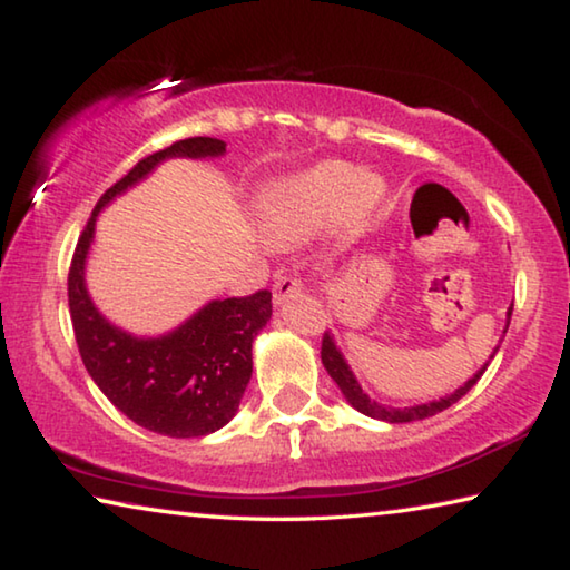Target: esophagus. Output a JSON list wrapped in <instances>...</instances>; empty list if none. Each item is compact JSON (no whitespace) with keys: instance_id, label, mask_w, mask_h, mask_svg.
Returning <instances> with one entry per match:
<instances>
[{"instance_id":"esophagus-1","label":"esophagus","mask_w":570,"mask_h":570,"mask_svg":"<svg viewBox=\"0 0 570 570\" xmlns=\"http://www.w3.org/2000/svg\"><path fill=\"white\" fill-rule=\"evenodd\" d=\"M296 292H302V282H298L296 276H276V282H274V288H272V294H274V304L278 306V304H284L288 296L292 294H296Z\"/></svg>"}]
</instances>
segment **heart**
Segmentation results:
<instances>
[{
  "label": "heart",
  "mask_w": 570,
  "mask_h": 570,
  "mask_svg": "<svg viewBox=\"0 0 570 570\" xmlns=\"http://www.w3.org/2000/svg\"><path fill=\"white\" fill-rule=\"evenodd\" d=\"M384 186L352 163L324 160L278 178L262 193V226L274 246H292L336 216L346 230L360 228L382 200Z\"/></svg>",
  "instance_id": "1"
}]
</instances>
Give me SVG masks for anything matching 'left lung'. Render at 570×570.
I'll return each mask as SVG.
<instances>
[{
  "instance_id": "left-lung-1",
  "label": "left lung",
  "mask_w": 570,
  "mask_h": 570,
  "mask_svg": "<svg viewBox=\"0 0 570 570\" xmlns=\"http://www.w3.org/2000/svg\"><path fill=\"white\" fill-rule=\"evenodd\" d=\"M510 314H513V306L508 308V322H505L503 334L508 332V326H510ZM495 352H498V346H495ZM493 354H490V360H493ZM322 364H324V370L330 372V377L336 384H340V390H342V394L346 397V402H350L356 412L366 414V417L382 420V422H392V424L424 420V417H432V414H438L442 410H448L450 404H455L458 400L465 397V394L472 390V384H478V380L482 377V372L488 370V362H485L475 374H472V377L465 384H462L460 390L448 394V397H440V400L428 402V404H414V407H387V404L374 402L370 394L362 390V384L356 382L352 366L346 364L342 350H340V346H336L334 336L330 332H326L324 340H322Z\"/></svg>"
}]
</instances>
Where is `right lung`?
Returning <instances> with one entry per match:
<instances>
[{"mask_svg": "<svg viewBox=\"0 0 570 570\" xmlns=\"http://www.w3.org/2000/svg\"><path fill=\"white\" fill-rule=\"evenodd\" d=\"M226 142L186 138L142 158L128 176L102 193L77 240L67 298L82 364L100 392L125 417L168 438H204L234 417L254 372L250 344L272 320V292L214 298L190 320L160 336H135L110 324L92 304L85 264L100 210L148 178L168 158H218Z\"/></svg>", "mask_w": 570, "mask_h": 570, "instance_id": "obj_1", "label": "right lung"}]
</instances>
